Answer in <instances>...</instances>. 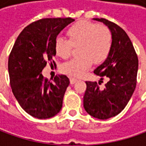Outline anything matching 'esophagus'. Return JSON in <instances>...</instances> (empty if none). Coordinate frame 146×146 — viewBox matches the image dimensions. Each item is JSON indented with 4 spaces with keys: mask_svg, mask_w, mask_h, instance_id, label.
I'll return each mask as SVG.
<instances>
[{
    "mask_svg": "<svg viewBox=\"0 0 146 146\" xmlns=\"http://www.w3.org/2000/svg\"><path fill=\"white\" fill-rule=\"evenodd\" d=\"M70 84H75L76 82L78 81V79H77V78H75V77H70Z\"/></svg>",
    "mask_w": 146,
    "mask_h": 146,
    "instance_id": "esophagus-1",
    "label": "esophagus"
}]
</instances>
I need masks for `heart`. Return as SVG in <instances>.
<instances>
[{
  "mask_svg": "<svg viewBox=\"0 0 146 146\" xmlns=\"http://www.w3.org/2000/svg\"><path fill=\"white\" fill-rule=\"evenodd\" d=\"M69 40L62 36L57 37L55 51L57 55L66 59L77 47V58L62 66V70L70 76H81L93 64L101 63L107 58L112 46V33L107 27L99 26L88 21H80L70 26L66 31Z\"/></svg>",
  "mask_w": 146,
  "mask_h": 146,
  "instance_id": "heart-1",
  "label": "heart"
}]
</instances>
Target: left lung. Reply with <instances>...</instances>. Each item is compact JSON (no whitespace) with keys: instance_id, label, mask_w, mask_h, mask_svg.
<instances>
[{"instance_id":"left-lung-1","label":"left lung","mask_w":146,"mask_h":146,"mask_svg":"<svg viewBox=\"0 0 146 146\" xmlns=\"http://www.w3.org/2000/svg\"><path fill=\"white\" fill-rule=\"evenodd\" d=\"M103 23L112 33V46L106 59L94 70V74L106 76L104 88L98 82L86 81L84 107L88 114L99 119L119 115L132 98L137 85L138 58L131 40L119 26L106 19H93Z\"/></svg>"}]
</instances>
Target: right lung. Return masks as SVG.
<instances>
[{
	"label": "right lung",
	"mask_w": 146,
	"mask_h": 146,
	"mask_svg": "<svg viewBox=\"0 0 146 146\" xmlns=\"http://www.w3.org/2000/svg\"><path fill=\"white\" fill-rule=\"evenodd\" d=\"M74 21L71 18H56L31 23L20 33L9 54L8 70L12 92L21 107L35 118L48 119L62 109L70 84L68 77L56 76L49 82L41 72L47 62L56 55L58 35Z\"/></svg>",
	"instance_id": "add662e5"
}]
</instances>
